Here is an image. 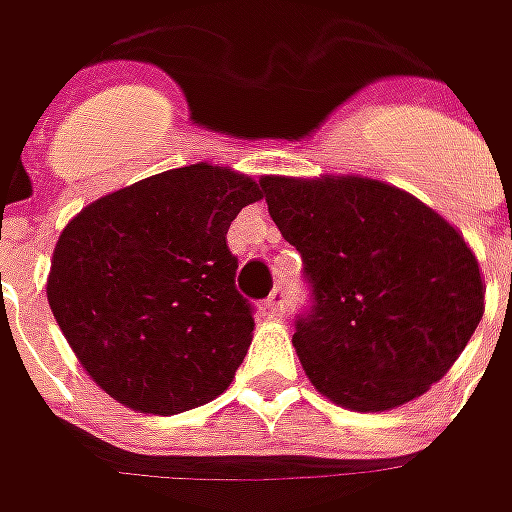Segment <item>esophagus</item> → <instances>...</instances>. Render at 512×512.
I'll list each match as a JSON object with an SVG mask.
<instances>
[{
  "instance_id": "34e87169",
  "label": "esophagus",
  "mask_w": 512,
  "mask_h": 512,
  "mask_svg": "<svg viewBox=\"0 0 512 512\" xmlns=\"http://www.w3.org/2000/svg\"><path fill=\"white\" fill-rule=\"evenodd\" d=\"M267 313L273 316V319H285L287 313V299H285V290L282 287H276L273 293H270V299H267Z\"/></svg>"
}]
</instances>
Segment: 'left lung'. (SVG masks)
I'll list each match as a JSON object with an SVG mask.
<instances>
[{
	"instance_id": "8db88e82",
	"label": "left lung",
	"mask_w": 512,
	"mask_h": 512,
	"mask_svg": "<svg viewBox=\"0 0 512 512\" xmlns=\"http://www.w3.org/2000/svg\"><path fill=\"white\" fill-rule=\"evenodd\" d=\"M262 193L313 287L293 333L313 387L359 413L427 393L484 313L482 270L462 233L367 176H265Z\"/></svg>"
}]
</instances>
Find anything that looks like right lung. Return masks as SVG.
Wrapping results in <instances>:
<instances>
[{
  "instance_id": "1",
  "label": "right lung",
  "mask_w": 512,
  "mask_h": 512,
  "mask_svg": "<svg viewBox=\"0 0 512 512\" xmlns=\"http://www.w3.org/2000/svg\"><path fill=\"white\" fill-rule=\"evenodd\" d=\"M262 182L219 165L148 176L90 202L53 247L48 302L108 396L173 416L222 396L253 342L227 227Z\"/></svg>"
}]
</instances>
